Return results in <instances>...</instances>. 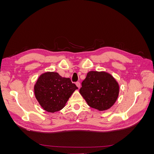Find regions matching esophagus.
<instances>
[{"label":"esophagus","instance_id":"obj_1","mask_svg":"<svg viewBox=\"0 0 154 154\" xmlns=\"http://www.w3.org/2000/svg\"><path fill=\"white\" fill-rule=\"evenodd\" d=\"M76 85L78 87V88H80V83L79 82H76Z\"/></svg>","mask_w":154,"mask_h":154}]
</instances>
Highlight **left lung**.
<instances>
[{
  "label": "left lung",
  "instance_id": "1",
  "mask_svg": "<svg viewBox=\"0 0 154 154\" xmlns=\"http://www.w3.org/2000/svg\"><path fill=\"white\" fill-rule=\"evenodd\" d=\"M119 86L108 72L90 71L82 83L80 93L93 109L103 111L110 109L119 95Z\"/></svg>",
  "mask_w": 154,
  "mask_h": 154
}]
</instances>
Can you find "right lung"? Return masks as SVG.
<instances>
[{"label":"right lung","mask_w":154,"mask_h":154,"mask_svg":"<svg viewBox=\"0 0 154 154\" xmlns=\"http://www.w3.org/2000/svg\"><path fill=\"white\" fill-rule=\"evenodd\" d=\"M78 87L69 78H63L58 72H47L37 80L34 92L40 106L49 112L62 110Z\"/></svg>","instance_id":"obj_1"}]
</instances>
